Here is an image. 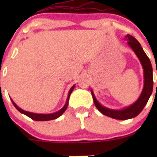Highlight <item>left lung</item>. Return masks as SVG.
<instances>
[{"label":"left lung","instance_id":"left-lung-1","mask_svg":"<svg viewBox=\"0 0 157 157\" xmlns=\"http://www.w3.org/2000/svg\"><path fill=\"white\" fill-rule=\"evenodd\" d=\"M128 44L132 48L136 56L138 57L139 60L141 62L142 67L144 68V77H145V83H144V88L142 90L141 95L139 97L136 102H134L133 105L129 107L126 108L120 111H115V110L109 109L107 108L103 107L97 101L94 95L91 91L92 97L94 99V102L97 107V109L101 112L102 114L105 116L109 117L116 119V120H128V119L134 118L142 111L145 105L148 101L150 96L153 91V86H154V82H153V69L152 66H151V61L147 57L146 54L143 51L141 45L136 40L135 37L132 35H127Z\"/></svg>","mask_w":157,"mask_h":157}]
</instances>
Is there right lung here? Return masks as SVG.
Wrapping results in <instances>:
<instances>
[{"label": "right lung", "mask_w": 157, "mask_h": 157, "mask_svg": "<svg viewBox=\"0 0 157 157\" xmlns=\"http://www.w3.org/2000/svg\"><path fill=\"white\" fill-rule=\"evenodd\" d=\"M74 88H75V86H73L72 87H71V89H70L69 92H68L67 100H66V105L63 106V109L61 110H60L59 111H57V112H55L54 113H50V114L35 113H31V112H28V111H23V109H20L18 106H17V105H16L15 102H13V100H12V103H13L14 106H15V107L16 108V109H17V111H20L21 113H23V114L26 115L27 117H29V118H31L32 120H35V121H48V120H55V119L59 117H60V115L62 114V113H63L65 111H66V109H67V106H68V104L69 97H70V95H71V92H72V91L74 90Z\"/></svg>", "instance_id": "add662e5"}]
</instances>
